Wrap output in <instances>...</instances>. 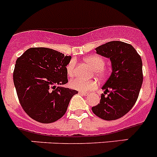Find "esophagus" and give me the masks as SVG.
Segmentation results:
<instances>
[{
    "instance_id": "esophagus-1",
    "label": "esophagus",
    "mask_w": 157,
    "mask_h": 157,
    "mask_svg": "<svg viewBox=\"0 0 157 157\" xmlns=\"http://www.w3.org/2000/svg\"><path fill=\"white\" fill-rule=\"evenodd\" d=\"M78 94H82V95H83V96H87L89 94L88 93H86V92H82V91H79V92H78Z\"/></svg>"
}]
</instances>
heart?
I'll return each instance as SVG.
<instances>
[{"instance_id":"obj_1","label":"heart","mask_w":157,"mask_h":157,"mask_svg":"<svg viewBox=\"0 0 157 157\" xmlns=\"http://www.w3.org/2000/svg\"><path fill=\"white\" fill-rule=\"evenodd\" d=\"M86 63L92 66L94 69V74L98 76L100 78H105L109 75V71L105 68V60L103 57L100 56H90L84 59ZM75 61L71 59L66 67L67 75L68 77L72 78L75 75ZM71 88L77 90L79 91L89 92L95 90L98 87V83L94 80H82L79 78H75L71 80L69 83Z\"/></svg>"}]
</instances>
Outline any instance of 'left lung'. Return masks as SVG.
Instances as JSON below:
<instances>
[{
	"mask_svg": "<svg viewBox=\"0 0 157 157\" xmlns=\"http://www.w3.org/2000/svg\"><path fill=\"white\" fill-rule=\"evenodd\" d=\"M95 49L110 59L112 71L102 86L105 92L100 104L92 111L102 120H117L132 109L138 98L143 82L141 58L132 45L123 41H109Z\"/></svg>",
	"mask_w": 157,
	"mask_h": 157,
	"instance_id": "left-lung-1",
	"label": "left lung"
}]
</instances>
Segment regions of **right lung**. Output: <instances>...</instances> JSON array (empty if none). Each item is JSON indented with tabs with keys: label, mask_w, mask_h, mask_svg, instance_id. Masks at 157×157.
Listing matches in <instances>:
<instances>
[{
	"label": "right lung",
	"mask_w": 157,
	"mask_h": 157,
	"mask_svg": "<svg viewBox=\"0 0 157 157\" xmlns=\"http://www.w3.org/2000/svg\"><path fill=\"white\" fill-rule=\"evenodd\" d=\"M71 56L48 48H30L16 59L13 82L19 103L33 120L56 122L65 114L78 91L66 84V67Z\"/></svg>",
	"instance_id": "add662e5"
}]
</instances>
